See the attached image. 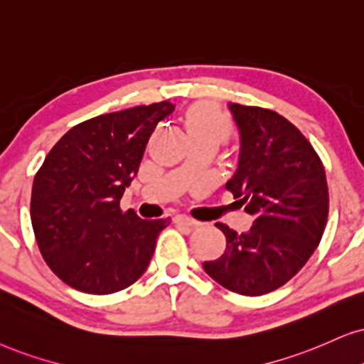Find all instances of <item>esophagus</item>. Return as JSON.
I'll return each mask as SVG.
<instances>
[{"label": "esophagus", "instance_id": "1", "mask_svg": "<svg viewBox=\"0 0 364 364\" xmlns=\"http://www.w3.org/2000/svg\"><path fill=\"white\" fill-rule=\"evenodd\" d=\"M174 222H176L178 225H185V227H198V225H200L196 220L190 218L188 215H176L174 216Z\"/></svg>", "mask_w": 364, "mask_h": 364}]
</instances>
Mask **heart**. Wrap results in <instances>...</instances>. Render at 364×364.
Listing matches in <instances>:
<instances>
[{"label":"heart","mask_w":364,"mask_h":364,"mask_svg":"<svg viewBox=\"0 0 364 364\" xmlns=\"http://www.w3.org/2000/svg\"><path fill=\"white\" fill-rule=\"evenodd\" d=\"M185 127L190 136L211 137L218 142H223L232 134V126H230L228 119L210 104L193 105L186 112Z\"/></svg>","instance_id":"b5f03b06"}]
</instances>
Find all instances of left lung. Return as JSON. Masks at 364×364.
<instances>
[{
    "mask_svg": "<svg viewBox=\"0 0 364 364\" xmlns=\"http://www.w3.org/2000/svg\"><path fill=\"white\" fill-rule=\"evenodd\" d=\"M228 109L240 132V154L225 188L254 223L247 233L216 223L227 247L203 269L228 291L262 296L289 282L319 245L328 222V181L319 156L292 122L254 105Z\"/></svg>",
    "mask_w": 364,
    "mask_h": 364,
    "instance_id": "left-lung-1",
    "label": "left lung"
}]
</instances>
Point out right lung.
Instances as JSON below:
<instances>
[{
  "label": "right lung",
  "mask_w": 364,
  "mask_h": 364,
  "mask_svg": "<svg viewBox=\"0 0 364 364\" xmlns=\"http://www.w3.org/2000/svg\"><path fill=\"white\" fill-rule=\"evenodd\" d=\"M173 110L163 100L77 124L35 174L30 215L36 243L52 272L77 291L119 292L148 269L169 218L141 220L119 203L151 134Z\"/></svg>",
  "instance_id": "1"
}]
</instances>
